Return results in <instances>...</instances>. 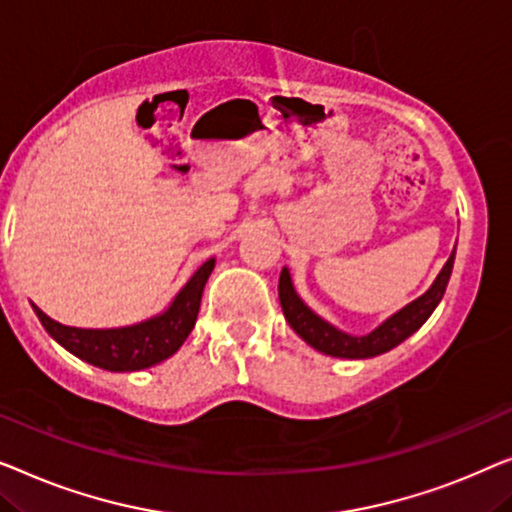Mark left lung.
<instances>
[{"label":"left lung","instance_id":"obj_1","mask_svg":"<svg viewBox=\"0 0 512 512\" xmlns=\"http://www.w3.org/2000/svg\"><path fill=\"white\" fill-rule=\"evenodd\" d=\"M452 264H455V250H452V255L448 257V262H445L441 273H438L436 280L422 297L410 301V304L403 306L401 311L390 315V318L380 322L376 329L364 336L345 334V331L334 327L327 320H322L318 313L311 311V308L304 304V299L299 297L297 290H294L290 269H287V266H283V271H280L278 299L280 306H283L285 320L290 322V327L297 331L311 348L325 352L329 357L341 359L376 357L383 355L387 350L397 348L399 343L406 341L410 334H415V331L429 320L434 308L441 304L445 287H448Z\"/></svg>","mask_w":512,"mask_h":512}]
</instances>
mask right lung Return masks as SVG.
Segmentation results:
<instances>
[{"mask_svg": "<svg viewBox=\"0 0 512 512\" xmlns=\"http://www.w3.org/2000/svg\"><path fill=\"white\" fill-rule=\"evenodd\" d=\"M215 259H206L192 278L181 287L174 301L164 308L160 315L136 322L129 327L113 329H81L67 327L48 318L39 306H34V313L41 320L43 329L83 362L99 366L104 371H141L150 366L164 362L185 343L190 331L197 322L201 294L208 276H211Z\"/></svg>", "mask_w": 512, "mask_h": 512, "instance_id": "add662e5", "label": "right lung"}]
</instances>
